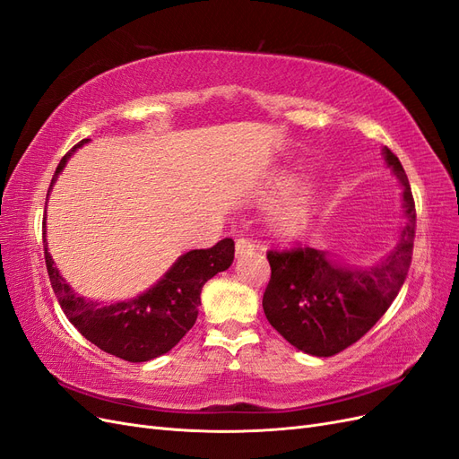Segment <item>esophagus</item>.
<instances>
[{
    "mask_svg": "<svg viewBox=\"0 0 459 459\" xmlns=\"http://www.w3.org/2000/svg\"><path fill=\"white\" fill-rule=\"evenodd\" d=\"M255 251V245L251 239L247 238H239L238 241H235V253H238V256H243V255H248Z\"/></svg>",
    "mask_w": 459,
    "mask_h": 459,
    "instance_id": "1",
    "label": "esophagus"
}]
</instances>
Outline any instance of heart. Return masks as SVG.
<instances>
[{"instance_id":"1","label":"heart","mask_w":459,"mask_h":459,"mask_svg":"<svg viewBox=\"0 0 459 459\" xmlns=\"http://www.w3.org/2000/svg\"><path fill=\"white\" fill-rule=\"evenodd\" d=\"M289 184H280L281 189H285ZM307 203H304L302 199H297V201H290L287 203L280 214H277V221H280V226L285 230V231H295L297 228L302 226V221L307 220Z\"/></svg>"}]
</instances>
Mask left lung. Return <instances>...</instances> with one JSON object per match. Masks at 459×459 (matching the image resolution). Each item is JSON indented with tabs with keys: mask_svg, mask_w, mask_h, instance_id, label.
<instances>
[{
	"mask_svg": "<svg viewBox=\"0 0 459 459\" xmlns=\"http://www.w3.org/2000/svg\"><path fill=\"white\" fill-rule=\"evenodd\" d=\"M383 157L402 186L406 216L391 255L369 268H356L310 247L268 251L272 277L262 299L264 314L287 342L307 354L333 356L362 339L406 281L415 238V204L398 157L388 147H383Z\"/></svg>",
	"mask_w": 459,
	"mask_h": 459,
	"instance_id": "8db88e82",
	"label": "left lung"
}]
</instances>
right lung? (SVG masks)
<instances>
[{
  "label": "right lung",
  "mask_w": 459,
  "mask_h": 459,
  "mask_svg": "<svg viewBox=\"0 0 459 459\" xmlns=\"http://www.w3.org/2000/svg\"><path fill=\"white\" fill-rule=\"evenodd\" d=\"M86 142L88 140L74 145L61 159L49 191L57 182L68 159ZM44 251L51 287L68 322L97 349L126 359V362H149V359L172 351L195 324L203 285L218 272L231 266L235 245L231 239H221L212 248L189 251L179 256L170 270L142 295L115 304H103L74 293L48 253L46 231Z\"/></svg>",
  "instance_id": "add662e5"
}]
</instances>
